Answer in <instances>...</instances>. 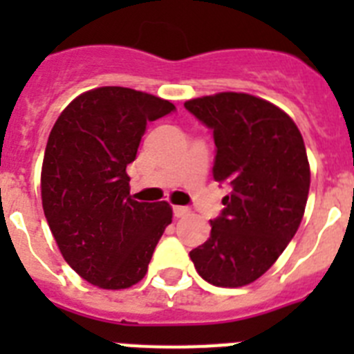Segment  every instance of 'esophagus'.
I'll return each instance as SVG.
<instances>
[{
  "mask_svg": "<svg viewBox=\"0 0 354 354\" xmlns=\"http://www.w3.org/2000/svg\"><path fill=\"white\" fill-rule=\"evenodd\" d=\"M192 209L184 207V205H175L174 207V216L175 218H184V216H189Z\"/></svg>",
  "mask_w": 354,
  "mask_h": 354,
  "instance_id": "1",
  "label": "esophagus"
}]
</instances>
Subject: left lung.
<instances>
[{
  "label": "left lung",
  "mask_w": 354,
  "mask_h": 354,
  "mask_svg": "<svg viewBox=\"0 0 354 354\" xmlns=\"http://www.w3.org/2000/svg\"><path fill=\"white\" fill-rule=\"evenodd\" d=\"M184 108L212 131V177L230 186L211 236L189 257L212 286H248L274 264L301 223L310 187L301 133L286 111L248 93L198 97Z\"/></svg>",
  "instance_id": "8db88e82"
}]
</instances>
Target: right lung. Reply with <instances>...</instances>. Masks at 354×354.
<instances>
[{
    "label": "right lung",
    "mask_w": 354,
    "mask_h": 354,
    "mask_svg": "<svg viewBox=\"0 0 354 354\" xmlns=\"http://www.w3.org/2000/svg\"><path fill=\"white\" fill-rule=\"evenodd\" d=\"M175 111L170 101L124 86L76 97L49 134L42 162V207L62 255L101 289H127L147 273L171 223L168 202L129 195L126 168L147 122Z\"/></svg>",
    "instance_id": "right-lung-1"
}]
</instances>
